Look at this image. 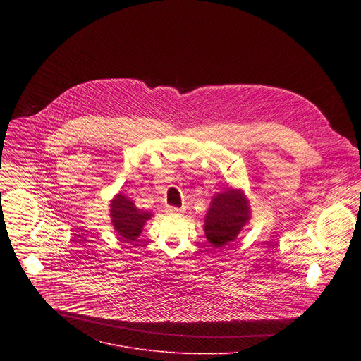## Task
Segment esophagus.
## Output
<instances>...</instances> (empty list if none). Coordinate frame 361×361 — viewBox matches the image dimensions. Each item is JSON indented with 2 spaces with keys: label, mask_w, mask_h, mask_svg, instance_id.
Wrapping results in <instances>:
<instances>
[{
  "label": "esophagus",
  "mask_w": 361,
  "mask_h": 361,
  "mask_svg": "<svg viewBox=\"0 0 361 361\" xmlns=\"http://www.w3.org/2000/svg\"><path fill=\"white\" fill-rule=\"evenodd\" d=\"M166 213H167L169 216H178V214H183L184 210L177 209V207H167V209H166Z\"/></svg>",
  "instance_id": "1"
}]
</instances>
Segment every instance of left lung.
<instances>
[{
	"label": "left lung",
	"instance_id": "1",
	"mask_svg": "<svg viewBox=\"0 0 361 361\" xmlns=\"http://www.w3.org/2000/svg\"><path fill=\"white\" fill-rule=\"evenodd\" d=\"M251 219V207L241 188L228 187L216 192L210 209L204 217V234L207 241L219 248L234 241Z\"/></svg>",
	"mask_w": 361,
	"mask_h": 361
}]
</instances>
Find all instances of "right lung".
Wrapping results in <instances>:
<instances>
[{
    "label": "right lung",
    "instance_id": "1",
    "mask_svg": "<svg viewBox=\"0 0 361 361\" xmlns=\"http://www.w3.org/2000/svg\"><path fill=\"white\" fill-rule=\"evenodd\" d=\"M110 217L120 240L124 243H133L140 237L145 223L154 216L152 213L140 210L131 198L118 192L110 201Z\"/></svg>",
    "mask_w": 361,
    "mask_h": 361
}]
</instances>
